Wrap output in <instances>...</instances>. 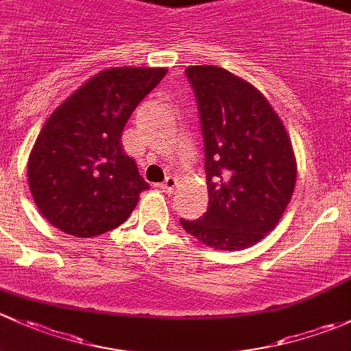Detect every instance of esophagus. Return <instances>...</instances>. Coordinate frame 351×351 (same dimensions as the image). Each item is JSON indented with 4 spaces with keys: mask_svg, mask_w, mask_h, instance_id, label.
<instances>
[{
    "mask_svg": "<svg viewBox=\"0 0 351 351\" xmlns=\"http://www.w3.org/2000/svg\"><path fill=\"white\" fill-rule=\"evenodd\" d=\"M158 187H160V189L164 191V193H169V194L174 193V189L177 187V179H176L174 176H167V177H165L164 182H162Z\"/></svg>",
    "mask_w": 351,
    "mask_h": 351,
    "instance_id": "obj_1",
    "label": "esophagus"
}]
</instances>
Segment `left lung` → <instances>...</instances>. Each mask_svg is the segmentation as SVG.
<instances>
[{
  "mask_svg": "<svg viewBox=\"0 0 351 351\" xmlns=\"http://www.w3.org/2000/svg\"><path fill=\"white\" fill-rule=\"evenodd\" d=\"M204 138L208 211L180 218L189 234L216 250H243L277 226L298 177L285 126L265 96L223 67L193 66Z\"/></svg>",
  "mask_w": 351,
  "mask_h": 351,
  "instance_id": "8db88e82",
  "label": "left lung"
}]
</instances>
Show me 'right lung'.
<instances>
[{"instance_id": "right-lung-1", "label": "right lung", "mask_w": 351, "mask_h": 351, "mask_svg": "<svg viewBox=\"0 0 351 351\" xmlns=\"http://www.w3.org/2000/svg\"><path fill=\"white\" fill-rule=\"evenodd\" d=\"M165 74L164 67L106 69L50 114L28 158L32 196L50 225L91 238L128 219L150 186L123 150L121 133Z\"/></svg>"}]
</instances>
